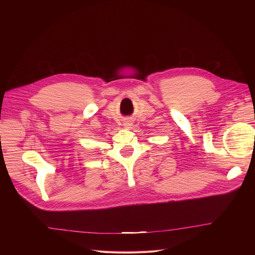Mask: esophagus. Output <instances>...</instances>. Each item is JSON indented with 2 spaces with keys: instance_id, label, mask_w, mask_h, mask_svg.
Listing matches in <instances>:
<instances>
[{
  "instance_id": "1",
  "label": "esophagus",
  "mask_w": 255,
  "mask_h": 255,
  "mask_svg": "<svg viewBox=\"0 0 255 255\" xmlns=\"http://www.w3.org/2000/svg\"><path fill=\"white\" fill-rule=\"evenodd\" d=\"M125 125H126V126H125V127H127V128H128V126H129V125H128V123H125Z\"/></svg>"
}]
</instances>
